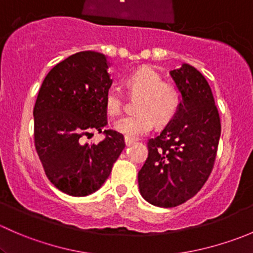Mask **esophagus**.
<instances>
[{
	"label": "esophagus",
	"instance_id": "1",
	"mask_svg": "<svg viewBox=\"0 0 253 253\" xmlns=\"http://www.w3.org/2000/svg\"><path fill=\"white\" fill-rule=\"evenodd\" d=\"M125 143H126V145H131V144H133V143H136V141H134V139H132V138H125Z\"/></svg>",
	"mask_w": 253,
	"mask_h": 253
}]
</instances>
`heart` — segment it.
<instances>
[{
	"instance_id": "1",
	"label": "heart",
	"mask_w": 253,
	"mask_h": 253,
	"mask_svg": "<svg viewBox=\"0 0 253 253\" xmlns=\"http://www.w3.org/2000/svg\"><path fill=\"white\" fill-rule=\"evenodd\" d=\"M129 95L138 96L134 115L117 120L114 128L127 138H138L152 131L154 122L167 125L178 112L181 91L172 82H167L150 67H142L126 78ZM105 110L110 116L121 114L124 109V94L116 86L106 90L104 99Z\"/></svg>"
}]
</instances>
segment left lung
<instances>
[{
  "instance_id": "left-lung-1",
  "label": "left lung",
  "mask_w": 253,
  "mask_h": 253,
  "mask_svg": "<svg viewBox=\"0 0 253 253\" xmlns=\"http://www.w3.org/2000/svg\"><path fill=\"white\" fill-rule=\"evenodd\" d=\"M182 95L176 116L147 142L148 158L138 172L142 197L171 208L192 198L208 180L220 138L221 125L208 82L183 63L170 72Z\"/></svg>"
}]
</instances>
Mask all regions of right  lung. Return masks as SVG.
<instances>
[{
  "label": "right lung",
  "instance_id": "add662e5",
  "mask_svg": "<svg viewBox=\"0 0 253 253\" xmlns=\"http://www.w3.org/2000/svg\"><path fill=\"white\" fill-rule=\"evenodd\" d=\"M112 79L105 55L82 51L61 61L42 82L34 106V144L47 178L75 197L101 187L125 148V138L108 125L104 105ZM91 130L98 145H84Z\"/></svg>",
  "mask_w": 253,
  "mask_h": 253
}]
</instances>
